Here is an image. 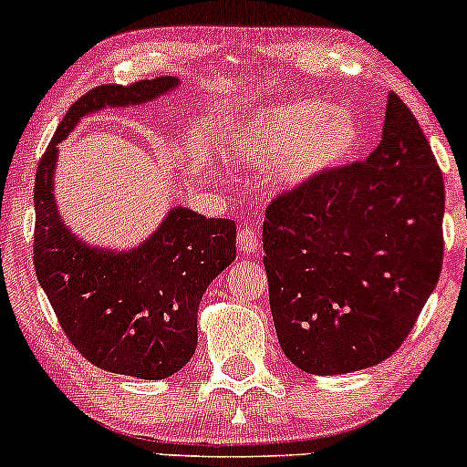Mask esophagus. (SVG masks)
Returning <instances> with one entry per match:
<instances>
[{
	"label": "esophagus",
	"instance_id": "34e87169",
	"mask_svg": "<svg viewBox=\"0 0 467 467\" xmlns=\"http://www.w3.org/2000/svg\"><path fill=\"white\" fill-rule=\"evenodd\" d=\"M237 245H239V252L244 256H250V254H256V252L261 250V237L259 233H256L254 228H250L248 223L245 226H241L239 234H237Z\"/></svg>",
	"mask_w": 467,
	"mask_h": 467
}]
</instances>
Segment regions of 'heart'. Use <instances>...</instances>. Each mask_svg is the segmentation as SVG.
<instances>
[{
    "label": "heart",
    "mask_w": 467,
    "mask_h": 467,
    "mask_svg": "<svg viewBox=\"0 0 467 467\" xmlns=\"http://www.w3.org/2000/svg\"><path fill=\"white\" fill-rule=\"evenodd\" d=\"M360 147L349 111L325 100H292L267 109L239 136L234 158L256 169L281 166L283 184H301L336 169Z\"/></svg>",
    "instance_id": "b5f03b06"
}]
</instances>
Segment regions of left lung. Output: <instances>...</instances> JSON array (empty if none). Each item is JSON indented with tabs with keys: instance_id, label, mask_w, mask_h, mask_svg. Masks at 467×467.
Returning a JSON list of instances; mask_svg holds the SVG:
<instances>
[{
	"instance_id": "left-lung-1",
	"label": "left lung",
	"mask_w": 467,
	"mask_h": 467,
	"mask_svg": "<svg viewBox=\"0 0 467 467\" xmlns=\"http://www.w3.org/2000/svg\"><path fill=\"white\" fill-rule=\"evenodd\" d=\"M443 203L431 144L393 92L367 160L270 202V309L281 349L301 371H360L400 349L441 275Z\"/></svg>"
}]
</instances>
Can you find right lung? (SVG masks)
<instances>
[{
    "label": "right lung",
    "mask_w": 467,
    "mask_h": 467,
    "mask_svg": "<svg viewBox=\"0 0 467 467\" xmlns=\"http://www.w3.org/2000/svg\"><path fill=\"white\" fill-rule=\"evenodd\" d=\"M175 85L178 78L158 77L89 89L69 107L35 178V270L63 334L94 367L142 379L169 378L192 358L197 307L234 261L237 223L178 206L136 250H94L58 217L52 173L57 144L80 118L107 105L147 103Z\"/></svg>",
    "instance_id": "obj_1"
}]
</instances>
